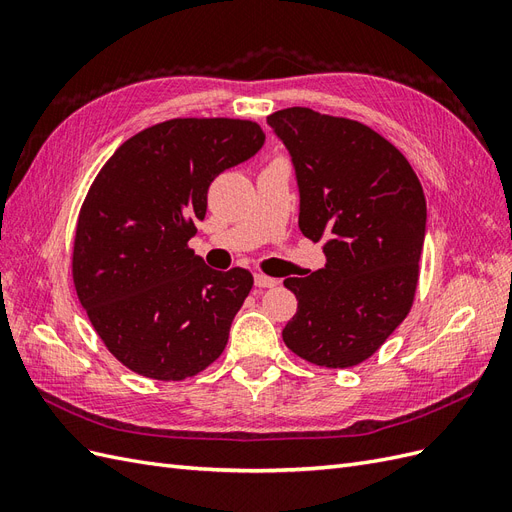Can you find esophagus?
Listing matches in <instances>:
<instances>
[{"instance_id":"esophagus-1","label":"esophagus","mask_w":512,"mask_h":512,"mask_svg":"<svg viewBox=\"0 0 512 512\" xmlns=\"http://www.w3.org/2000/svg\"><path fill=\"white\" fill-rule=\"evenodd\" d=\"M254 284L258 288H273V286H277V280H275V277L265 275V273H254Z\"/></svg>"}]
</instances>
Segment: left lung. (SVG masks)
I'll return each instance as SVG.
<instances>
[{
    "label": "left lung",
    "mask_w": 512,
    "mask_h": 512,
    "mask_svg": "<svg viewBox=\"0 0 512 512\" xmlns=\"http://www.w3.org/2000/svg\"><path fill=\"white\" fill-rule=\"evenodd\" d=\"M299 185V228L327 265L286 277L299 301L282 331L301 359L344 369L369 359L408 316L425 243V194L410 162L359 121L292 106L267 117Z\"/></svg>",
    "instance_id": "1"
}]
</instances>
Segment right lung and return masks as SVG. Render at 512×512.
<instances>
[{"instance_id": "obj_1", "label": "right lung", "mask_w": 512, "mask_h": 512, "mask_svg": "<svg viewBox=\"0 0 512 512\" xmlns=\"http://www.w3.org/2000/svg\"><path fill=\"white\" fill-rule=\"evenodd\" d=\"M262 145L254 121L170 119L128 138L91 183L74 288L108 352L136 374L185 380L224 352L254 277L209 269L188 241L211 181Z\"/></svg>"}]
</instances>
